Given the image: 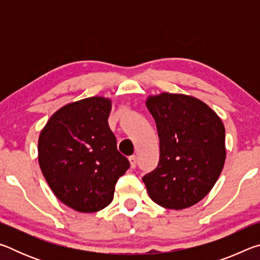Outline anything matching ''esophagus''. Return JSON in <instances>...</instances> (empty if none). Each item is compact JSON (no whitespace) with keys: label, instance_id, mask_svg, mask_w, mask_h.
<instances>
[{"label":"esophagus","instance_id":"34e87169","mask_svg":"<svg viewBox=\"0 0 260 260\" xmlns=\"http://www.w3.org/2000/svg\"><path fill=\"white\" fill-rule=\"evenodd\" d=\"M136 161H138V159H136V156H132V157H129V164H131V167H132V169H135V166H136Z\"/></svg>","mask_w":260,"mask_h":260}]
</instances>
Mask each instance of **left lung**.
Returning a JSON list of instances; mask_svg holds the SVG:
<instances>
[{
	"instance_id": "left-lung-1",
	"label": "left lung",
	"mask_w": 260,
	"mask_h": 260,
	"mask_svg": "<svg viewBox=\"0 0 260 260\" xmlns=\"http://www.w3.org/2000/svg\"><path fill=\"white\" fill-rule=\"evenodd\" d=\"M156 121L159 162L142 178L150 199L182 210L202 201L217 182L226 160L225 126L203 101L184 94L147 98Z\"/></svg>"
}]
</instances>
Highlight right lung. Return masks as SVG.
I'll use <instances>...</instances> for the list:
<instances>
[{"label": "right lung", "mask_w": 260, "mask_h": 260, "mask_svg": "<svg viewBox=\"0 0 260 260\" xmlns=\"http://www.w3.org/2000/svg\"><path fill=\"white\" fill-rule=\"evenodd\" d=\"M112 101L93 96L65 104L41 129L39 165L52 192L78 212L90 213L111 203L117 180L129 161L117 150L108 124Z\"/></svg>", "instance_id": "add662e5"}]
</instances>
